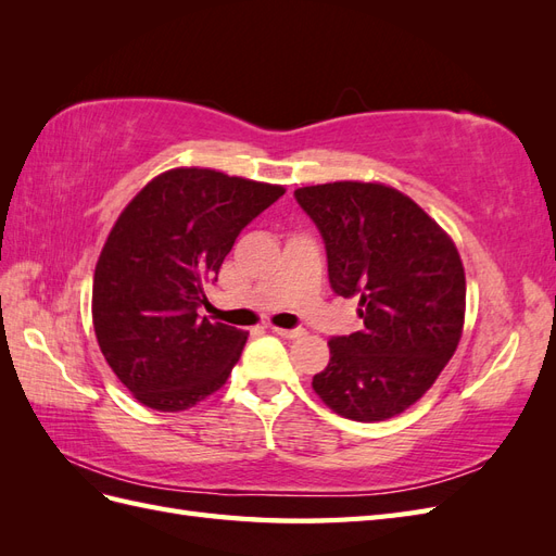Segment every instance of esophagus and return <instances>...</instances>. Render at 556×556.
<instances>
[{"label":"esophagus","mask_w":556,"mask_h":556,"mask_svg":"<svg viewBox=\"0 0 556 556\" xmlns=\"http://www.w3.org/2000/svg\"><path fill=\"white\" fill-rule=\"evenodd\" d=\"M274 331L282 336V339H299V336L304 333V329H282V327H274Z\"/></svg>","instance_id":"esophagus-1"}]
</instances>
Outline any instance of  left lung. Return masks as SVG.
I'll return each instance as SVG.
<instances>
[{"label":"left lung","instance_id":"left-lung-1","mask_svg":"<svg viewBox=\"0 0 556 556\" xmlns=\"http://www.w3.org/2000/svg\"><path fill=\"white\" fill-rule=\"evenodd\" d=\"M325 241L333 294L359 299L364 329L331 336L313 390L355 422L390 419L422 396L462 339L466 278L447 233L380 182L294 190Z\"/></svg>","mask_w":556,"mask_h":556}]
</instances>
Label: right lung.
<instances>
[{
	"label": "right lung",
	"mask_w": 556,
	"mask_h": 556,
	"mask_svg": "<svg viewBox=\"0 0 556 556\" xmlns=\"http://www.w3.org/2000/svg\"><path fill=\"white\" fill-rule=\"evenodd\" d=\"M282 194L192 166L150 180L117 217L94 268L92 323L113 374L143 406L188 410L227 382L248 333L199 317L204 285Z\"/></svg>",
	"instance_id": "right-lung-1"
}]
</instances>
